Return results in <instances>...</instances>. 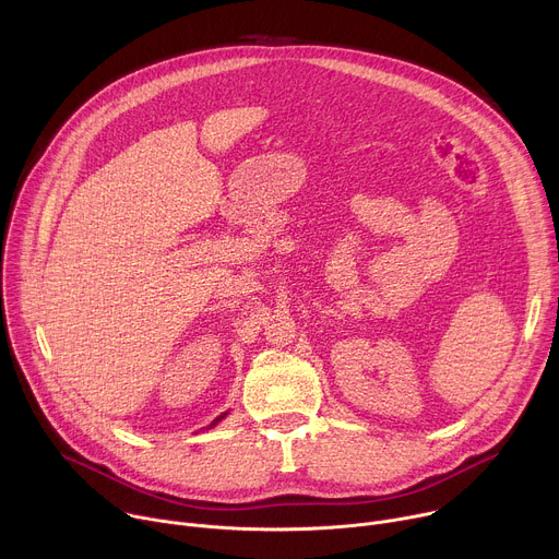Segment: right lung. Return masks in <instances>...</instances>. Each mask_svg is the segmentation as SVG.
<instances>
[{
    "mask_svg": "<svg viewBox=\"0 0 559 559\" xmlns=\"http://www.w3.org/2000/svg\"><path fill=\"white\" fill-rule=\"evenodd\" d=\"M225 416H227V414H221V416H218V418H216V420H214V423H212V425H210V427H214V425H218V423H221V420H223V418H225Z\"/></svg>",
    "mask_w": 559,
    "mask_h": 559,
    "instance_id": "add662e5",
    "label": "right lung"
}]
</instances>
